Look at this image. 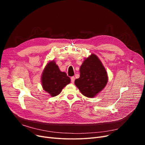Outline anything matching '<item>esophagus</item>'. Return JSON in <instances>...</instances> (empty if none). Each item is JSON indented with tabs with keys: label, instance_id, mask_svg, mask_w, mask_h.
I'll return each instance as SVG.
<instances>
[{
	"label": "esophagus",
	"instance_id": "esophagus-1",
	"mask_svg": "<svg viewBox=\"0 0 145 145\" xmlns=\"http://www.w3.org/2000/svg\"><path fill=\"white\" fill-rule=\"evenodd\" d=\"M74 80H75V78L74 76H72L71 78V82H72V83H73L74 82Z\"/></svg>",
	"mask_w": 145,
	"mask_h": 145
}]
</instances>
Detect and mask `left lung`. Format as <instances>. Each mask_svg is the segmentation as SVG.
<instances>
[{
    "instance_id": "8db88e82",
    "label": "left lung",
    "mask_w": 145,
    "mask_h": 145,
    "mask_svg": "<svg viewBox=\"0 0 145 145\" xmlns=\"http://www.w3.org/2000/svg\"><path fill=\"white\" fill-rule=\"evenodd\" d=\"M80 77L74 80L82 95L93 97L106 86L108 73L98 57L92 54L83 61L80 67Z\"/></svg>"
}]
</instances>
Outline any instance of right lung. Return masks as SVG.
Returning a JSON list of instances; mask_svg holds the SVG:
<instances>
[{"label": "right lung", "mask_w": 145, "mask_h": 145, "mask_svg": "<svg viewBox=\"0 0 145 145\" xmlns=\"http://www.w3.org/2000/svg\"><path fill=\"white\" fill-rule=\"evenodd\" d=\"M41 78L43 89L52 97L58 95L71 82L70 78L65 72L60 71L54 60L50 61L45 66Z\"/></svg>", "instance_id": "obj_1"}]
</instances>
